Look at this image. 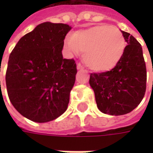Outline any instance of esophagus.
Masks as SVG:
<instances>
[{
    "mask_svg": "<svg viewBox=\"0 0 153 153\" xmlns=\"http://www.w3.org/2000/svg\"><path fill=\"white\" fill-rule=\"evenodd\" d=\"M77 70H83V66L81 65V64H79V63L77 64Z\"/></svg>",
    "mask_w": 153,
    "mask_h": 153,
    "instance_id": "esophagus-1",
    "label": "esophagus"
}]
</instances>
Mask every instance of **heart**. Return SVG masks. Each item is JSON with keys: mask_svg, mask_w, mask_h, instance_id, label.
Segmentation results:
<instances>
[{"mask_svg": "<svg viewBox=\"0 0 153 153\" xmlns=\"http://www.w3.org/2000/svg\"><path fill=\"white\" fill-rule=\"evenodd\" d=\"M69 54L84 51L83 61L90 70L105 72L113 69L124 54L125 40L118 28L96 25L74 33L64 42Z\"/></svg>", "mask_w": 153, "mask_h": 153, "instance_id": "1", "label": "heart"}]
</instances>
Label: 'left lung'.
<instances>
[{
	"label": "left lung",
	"mask_w": 153,
	"mask_h": 153,
	"mask_svg": "<svg viewBox=\"0 0 153 153\" xmlns=\"http://www.w3.org/2000/svg\"><path fill=\"white\" fill-rule=\"evenodd\" d=\"M121 33L128 45L119 63L111 71L91 74L89 79L97 108L111 115L132 111L146 91L147 72L142 46L128 33Z\"/></svg>",
	"instance_id": "obj_1"
}]
</instances>
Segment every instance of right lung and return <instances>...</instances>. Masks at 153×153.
<instances>
[{
  "label": "right lung",
  "instance_id": "right-lung-1",
  "mask_svg": "<svg viewBox=\"0 0 153 153\" xmlns=\"http://www.w3.org/2000/svg\"><path fill=\"white\" fill-rule=\"evenodd\" d=\"M65 24L45 22L19 41L5 74L9 98L16 111L38 123L53 120L66 111L77 74L73 59H64Z\"/></svg>",
  "mask_w": 153,
  "mask_h": 153
}]
</instances>
